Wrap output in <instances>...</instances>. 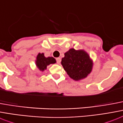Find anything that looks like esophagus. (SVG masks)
<instances>
[{
	"mask_svg": "<svg viewBox=\"0 0 123 123\" xmlns=\"http://www.w3.org/2000/svg\"><path fill=\"white\" fill-rule=\"evenodd\" d=\"M56 61L57 64H60L61 61V57H57V58H56Z\"/></svg>",
	"mask_w": 123,
	"mask_h": 123,
	"instance_id": "34e87169",
	"label": "esophagus"
}]
</instances>
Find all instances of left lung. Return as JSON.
Instances as JSON below:
<instances>
[{
  "instance_id": "1",
  "label": "left lung",
  "mask_w": 123,
  "mask_h": 123,
  "mask_svg": "<svg viewBox=\"0 0 123 123\" xmlns=\"http://www.w3.org/2000/svg\"><path fill=\"white\" fill-rule=\"evenodd\" d=\"M61 64L71 78L80 81L86 78L90 74L93 62L89 54L84 50L70 49L64 53Z\"/></svg>"
}]
</instances>
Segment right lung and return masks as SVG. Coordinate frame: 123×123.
<instances>
[{"mask_svg": "<svg viewBox=\"0 0 123 123\" xmlns=\"http://www.w3.org/2000/svg\"><path fill=\"white\" fill-rule=\"evenodd\" d=\"M56 63V60L53 57H45L43 53H38L35 60L36 66L39 70L43 72L47 69V67L51 64Z\"/></svg>", "mask_w": 123, "mask_h": 123, "instance_id": "obj_1", "label": "right lung"}]
</instances>
